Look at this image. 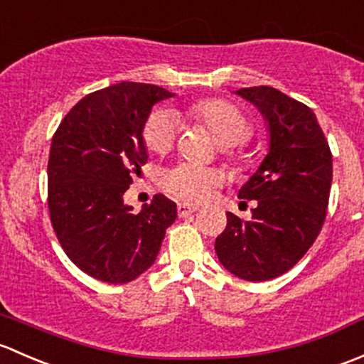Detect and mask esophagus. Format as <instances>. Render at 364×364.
<instances>
[{
  "label": "esophagus",
  "instance_id": "esophagus-1",
  "mask_svg": "<svg viewBox=\"0 0 364 364\" xmlns=\"http://www.w3.org/2000/svg\"><path fill=\"white\" fill-rule=\"evenodd\" d=\"M196 210H198V207H193V205H187V203H178L177 205V212H178V215H181V217L191 215V213L196 212Z\"/></svg>",
  "mask_w": 364,
  "mask_h": 364
}]
</instances>
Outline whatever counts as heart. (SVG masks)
I'll list each match as a JSON object with an SVG mask.
<instances>
[{
    "label": "heart",
    "mask_w": 364,
    "mask_h": 364,
    "mask_svg": "<svg viewBox=\"0 0 364 364\" xmlns=\"http://www.w3.org/2000/svg\"><path fill=\"white\" fill-rule=\"evenodd\" d=\"M189 114L198 122L208 127L228 157L237 154L238 145L245 144L252 133V126L247 115L237 105L226 100L198 101L189 108ZM177 133V117L170 110H154L149 115L144 127L145 145L152 152L163 154L173 147ZM219 171L193 163L175 164L164 170L159 177V186L168 194L187 203H200L207 200L212 191L219 186Z\"/></svg>",
    "instance_id": "obj_1"
}]
</instances>
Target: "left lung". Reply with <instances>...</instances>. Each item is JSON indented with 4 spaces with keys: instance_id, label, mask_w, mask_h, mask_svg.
I'll return each instance as SVG.
<instances>
[{
    "instance_id": "1",
    "label": "left lung",
    "mask_w": 364,
    "mask_h": 364,
    "mask_svg": "<svg viewBox=\"0 0 364 364\" xmlns=\"http://www.w3.org/2000/svg\"><path fill=\"white\" fill-rule=\"evenodd\" d=\"M268 124V154L238 191L256 200L252 219L228 212L226 230L215 240L220 264L249 282L275 279L301 259L326 219L333 157L316 114L279 89L243 87ZM245 203V201H243Z\"/></svg>"
}]
</instances>
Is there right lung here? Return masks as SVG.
<instances>
[{
    "mask_svg": "<svg viewBox=\"0 0 364 364\" xmlns=\"http://www.w3.org/2000/svg\"><path fill=\"white\" fill-rule=\"evenodd\" d=\"M152 84L121 82L82 98L52 136L48 212L66 256L92 279L126 284L154 264L177 205L163 194L138 213L122 200L147 163L144 127L157 101Z\"/></svg>",
    "mask_w": 364,
    "mask_h": 364,
    "instance_id": "right-lung-1",
    "label": "right lung"
}]
</instances>
